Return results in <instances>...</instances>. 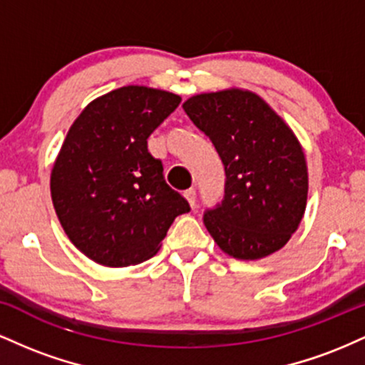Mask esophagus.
I'll return each mask as SVG.
<instances>
[{"mask_svg":"<svg viewBox=\"0 0 365 365\" xmlns=\"http://www.w3.org/2000/svg\"><path fill=\"white\" fill-rule=\"evenodd\" d=\"M183 195H185V199L188 200V204H190L192 207L195 206V200H197V192L195 188H188V190L183 192Z\"/></svg>","mask_w":365,"mask_h":365,"instance_id":"esophagus-1","label":"esophagus"}]
</instances>
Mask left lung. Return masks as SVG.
Here are the masks:
<instances>
[{
	"instance_id": "left-lung-1",
	"label": "left lung",
	"mask_w": 365,
	"mask_h": 365,
	"mask_svg": "<svg viewBox=\"0 0 365 365\" xmlns=\"http://www.w3.org/2000/svg\"><path fill=\"white\" fill-rule=\"evenodd\" d=\"M225 166V195L204 211L220 249L237 259L276 252L299 228L307 202V166L293 132L254 92L199 94L183 104Z\"/></svg>"
}]
</instances>
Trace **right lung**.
Segmentation results:
<instances>
[{"label":"right lung","instance_id":"obj_1","mask_svg":"<svg viewBox=\"0 0 365 365\" xmlns=\"http://www.w3.org/2000/svg\"><path fill=\"white\" fill-rule=\"evenodd\" d=\"M180 101L166 91L121 87L92 101L66 133L51 173L53 206L94 262L125 267L153 257L175 217L190 211L148 149Z\"/></svg>","mask_w":365,"mask_h":365}]
</instances>
